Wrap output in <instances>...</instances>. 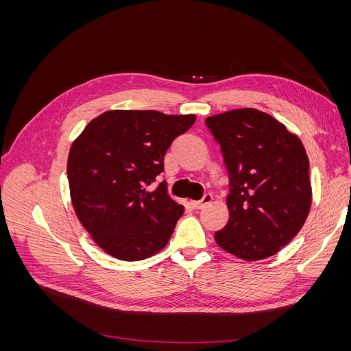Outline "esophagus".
Segmentation results:
<instances>
[{
    "label": "esophagus",
    "mask_w": 351,
    "mask_h": 351,
    "mask_svg": "<svg viewBox=\"0 0 351 351\" xmlns=\"http://www.w3.org/2000/svg\"><path fill=\"white\" fill-rule=\"evenodd\" d=\"M210 202H212V195L206 193L200 200L190 202V205H192V208H195V209H202V208H205L206 205H209Z\"/></svg>",
    "instance_id": "1"
}]
</instances>
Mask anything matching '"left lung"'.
<instances>
[{"instance_id": "obj_1", "label": "left lung", "mask_w": 351, "mask_h": 351, "mask_svg": "<svg viewBox=\"0 0 351 351\" xmlns=\"http://www.w3.org/2000/svg\"><path fill=\"white\" fill-rule=\"evenodd\" d=\"M230 176L228 224L215 232L221 249L253 262L278 253L309 215V158L297 134L254 108L208 117Z\"/></svg>"}]
</instances>
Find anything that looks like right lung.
<instances>
[{
    "label": "right lung",
    "instance_id": "right-lung-1",
    "mask_svg": "<svg viewBox=\"0 0 351 351\" xmlns=\"http://www.w3.org/2000/svg\"><path fill=\"white\" fill-rule=\"evenodd\" d=\"M195 114L111 110L93 119L73 142L67 176L80 224L112 258L136 262L161 252L184 208L165 183L164 155Z\"/></svg>",
    "mask_w": 351,
    "mask_h": 351
}]
</instances>
